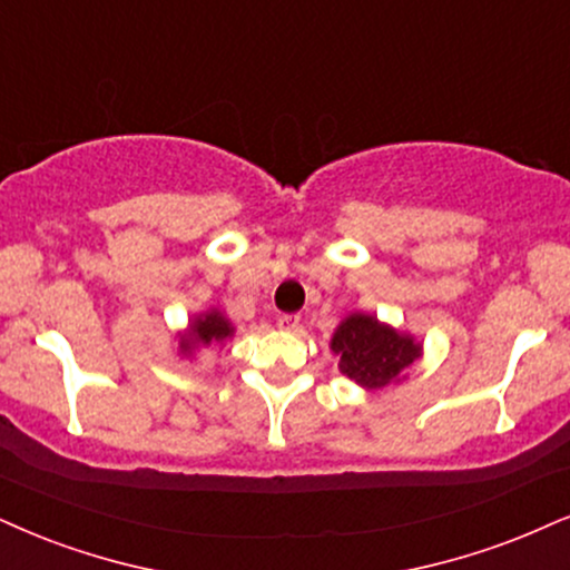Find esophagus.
Returning <instances> with one entry per match:
<instances>
[{
	"label": "esophagus",
	"instance_id": "34e87169",
	"mask_svg": "<svg viewBox=\"0 0 570 570\" xmlns=\"http://www.w3.org/2000/svg\"><path fill=\"white\" fill-rule=\"evenodd\" d=\"M277 327L285 330V333H296L301 327V317L298 314H283V317L277 320Z\"/></svg>",
	"mask_w": 570,
	"mask_h": 570
}]
</instances>
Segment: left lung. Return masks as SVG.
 <instances>
[{
    "instance_id": "8db88e82",
    "label": "left lung",
    "mask_w": 570,
    "mask_h": 570,
    "mask_svg": "<svg viewBox=\"0 0 570 570\" xmlns=\"http://www.w3.org/2000/svg\"><path fill=\"white\" fill-rule=\"evenodd\" d=\"M330 351L341 356L338 370L351 383L375 391L406 381V370L423 356V343L375 314L351 312L335 327Z\"/></svg>"
}]
</instances>
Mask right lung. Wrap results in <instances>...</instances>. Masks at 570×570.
Returning a JSON list of instances; mask_svg holds the SVG:
<instances>
[{
    "mask_svg": "<svg viewBox=\"0 0 570 570\" xmlns=\"http://www.w3.org/2000/svg\"><path fill=\"white\" fill-rule=\"evenodd\" d=\"M232 335H235V325H232L227 314L222 308H206V312L193 314L187 327L177 333V354L195 360L200 348L224 346Z\"/></svg>",
    "mask_w": 570,
    "mask_h": 570,
    "instance_id": "right-lung-1",
    "label": "right lung"
}]
</instances>
